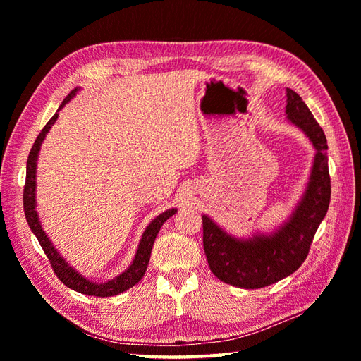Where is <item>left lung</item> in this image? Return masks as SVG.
Returning a JSON list of instances; mask_svg holds the SVG:
<instances>
[{
	"instance_id": "left-lung-1",
	"label": "left lung",
	"mask_w": 361,
	"mask_h": 361,
	"mask_svg": "<svg viewBox=\"0 0 361 361\" xmlns=\"http://www.w3.org/2000/svg\"><path fill=\"white\" fill-rule=\"evenodd\" d=\"M286 113L317 149L307 190L291 219L271 237L255 235L239 240L203 216V248L211 271L234 287H267L295 273L307 257L313 237L331 203L327 140L323 128L301 96L290 88Z\"/></svg>"
}]
</instances>
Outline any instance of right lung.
<instances>
[{
  "label": "right lung",
  "mask_w": 361,
  "mask_h": 361,
  "mask_svg": "<svg viewBox=\"0 0 361 361\" xmlns=\"http://www.w3.org/2000/svg\"><path fill=\"white\" fill-rule=\"evenodd\" d=\"M75 91L78 90H73L71 93L65 97V101L62 102V105L59 106V110H62V106L75 94ZM57 116H59V113L54 114V116L48 121V124L43 127L40 135L37 136V140H35L32 149H30V152H29V157H27L26 183H25V189H23V206H25V216L27 220V225L30 229H32V233L35 234L38 242H40L46 257L49 259V264L52 267L54 273H56L57 278L62 281L66 287L79 291V293L90 295V296L106 298V296L119 295V293H122V291H126L130 287H133L135 283H137L142 279V276H144L145 270H147V265L150 260L153 242H155L159 229H161V226H163L164 221L169 217H172L176 212V209H169L163 214H159V216L153 220L147 228H145L142 239L140 242V247H137L133 264L130 265L124 273L119 274L116 279L105 282V283H96V282H90L88 279L83 278V276H80L78 271H74L73 268L65 262L63 257L56 251V248L52 247V243L49 242L48 237H46L44 231L42 229L40 221H38L37 211H35V169H37L38 152H40V145L44 140L46 133L49 132V128L52 127L54 122H56Z\"/></svg>",
  "instance_id": "add662e5"
}]
</instances>
